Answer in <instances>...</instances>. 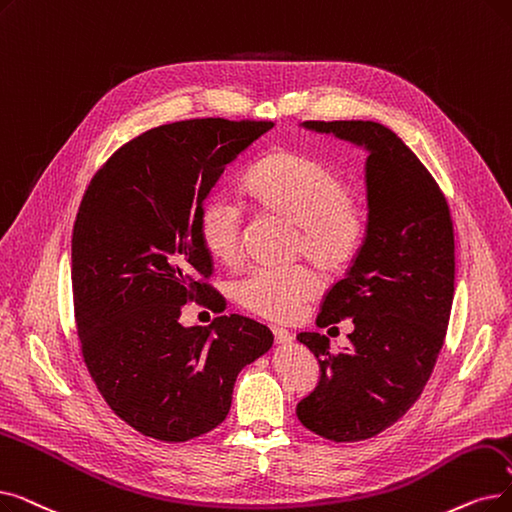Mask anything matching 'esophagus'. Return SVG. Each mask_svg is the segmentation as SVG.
<instances>
[{
    "instance_id": "34e87169",
    "label": "esophagus",
    "mask_w": 512,
    "mask_h": 512,
    "mask_svg": "<svg viewBox=\"0 0 512 512\" xmlns=\"http://www.w3.org/2000/svg\"><path fill=\"white\" fill-rule=\"evenodd\" d=\"M272 335H274V341L278 343V345H288V343H293V335L288 330H284V328H278V326H272Z\"/></svg>"
}]
</instances>
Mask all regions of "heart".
Wrapping results in <instances>:
<instances>
[{
    "label": "heart",
    "instance_id": "b5f03b06",
    "mask_svg": "<svg viewBox=\"0 0 512 512\" xmlns=\"http://www.w3.org/2000/svg\"><path fill=\"white\" fill-rule=\"evenodd\" d=\"M244 190L261 213L295 228L291 257L307 259L326 276L347 272L360 257L368 236V211L349 194L345 177L307 154L274 150L247 175ZM207 253L221 265L242 259L247 213L236 198L213 194L198 215ZM320 291V278L309 265L257 268L238 280L236 301L251 314L272 320H295Z\"/></svg>",
    "mask_w": 512,
    "mask_h": 512
}]
</instances>
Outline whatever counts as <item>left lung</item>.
I'll return each instance as SVG.
<instances>
[{
	"mask_svg": "<svg viewBox=\"0 0 512 512\" xmlns=\"http://www.w3.org/2000/svg\"><path fill=\"white\" fill-rule=\"evenodd\" d=\"M368 148V236L324 295L318 326L351 320L349 347L299 332L320 364L297 404L301 425L337 443L389 429L420 397L446 339L454 299V221L446 194L416 154L374 121H305Z\"/></svg>",
	"mask_w": 512,
	"mask_h": 512,
	"instance_id": "8db88e82",
	"label": "left lung"
}]
</instances>
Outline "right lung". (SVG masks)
Segmentation results:
<instances>
[{
    "instance_id": "obj_1",
    "label": "right lung",
    "mask_w": 512,
    "mask_h": 512,
    "mask_svg": "<svg viewBox=\"0 0 512 512\" xmlns=\"http://www.w3.org/2000/svg\"><path fill=\"white\" fill-rule=\"evenodd\" d=\"M272 121L188 119L117 148L73 228V305L83 362L121 420L180 443L226 420L238 372L274 343L238 314L184 328L182 305L226 309L198 215L224 169Z\"/></svg>"
}]
</instances>
